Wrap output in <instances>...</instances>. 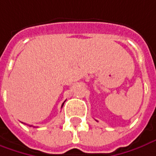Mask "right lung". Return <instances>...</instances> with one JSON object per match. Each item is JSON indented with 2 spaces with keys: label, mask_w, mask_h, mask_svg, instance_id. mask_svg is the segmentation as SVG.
<instances>
[{
  "label": "right lung",
  "mask_w": 156,
  "mask_h": 156,
  "mask_svg": "<svg viewBox=\"0 0 156 156\" xmlns=\"http://www.w3.org/2000/svg\"><path fill=\"white\" fill-rule=\"evenodd\" d=\"M63 105H64V102H63V104L61 105V108H62V107H63Z\"/></svg>",
  "instance_id": "obj_1"
}]
</instances>
